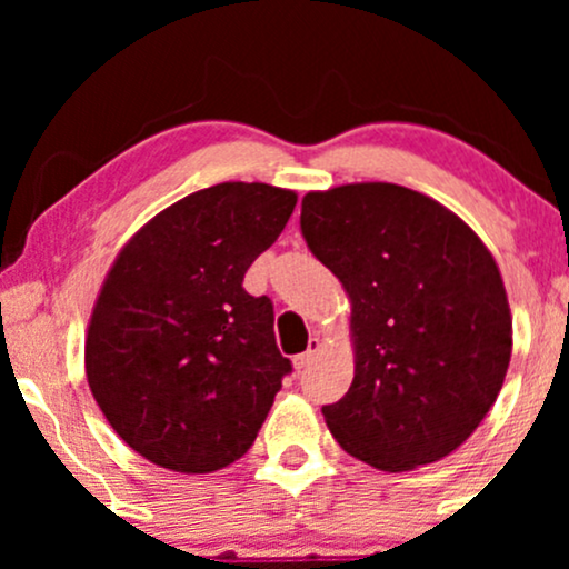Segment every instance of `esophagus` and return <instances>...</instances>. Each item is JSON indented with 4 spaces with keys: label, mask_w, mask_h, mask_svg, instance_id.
Returning a JSON list of instances; mask_svg holds the SVG:
<instances>
[{
    "label": "esophagus",
    "mask_w": 569,
    "mask_h": 569,
    "mask_svg": "<svg viewBox=\"0 0 569 569\" xmlns=\"http://www.w3.org/2000/svg\"><path fill=\"white\" fill-rule=\"evenodd\" d=\"M318 350H321V339H318V337H310V339H307V350H305V352H299V356L293 358V367H297V369L310 367L312 358L318 356Z\"/></svg>",
    "instance_id": "obj_1"
}]
</instances>
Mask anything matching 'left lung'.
Returning <instances> with one entry per match:
<instances>
[{
	"label": "left lung",
	"instance_id": "1",
	"mask_svg": "<svg viewBox=\"0 0 569 569\" xmlns=\"http://www.w3.org/2000/svg\"><path fill=\"white\" fill-rule=\"evenodd\" d=\"M299 224L352 307L356 375L323 407L331 436L390 473L455 452L511 361V307L489 248L441 202L385 181L307 192Z\"/></svg>",
	"mask_w": 569,
	"mask_h": 569
}]
</instances>
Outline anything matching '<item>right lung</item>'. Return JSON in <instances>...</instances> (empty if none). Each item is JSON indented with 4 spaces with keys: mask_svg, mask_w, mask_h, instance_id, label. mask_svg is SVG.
Returning a JSON list of instances; mask_svg holds the SVG:
<instances>
[{
    "mask_svg": "<svg viewBox=\"0 0 569 569\" xmlns=\"http://www.w3.org/2000/svg\"><path fill=\"white\" fill-rule=\"evenodd\" d=\"M293 206L291 189L224 181L168 206L117 253L84 375L114 433L154 466L211 473L257 439L291 361L272 302L243 278Z\"/></svg>",
    "mask_w": 569,
    "mask_h": 569,
    "instance_id": "1",
    "label": "right lung"
}]
</instances>
